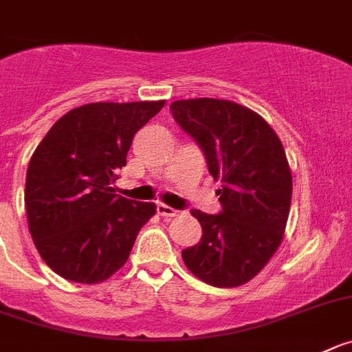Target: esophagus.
Returning a JSON list of instances; mask_svg holds the SVG:
<instances>
[{
	"instance_id": "1",
	"label": "esophagus",
	"mask_w": 352,
	"mask_h": 352,
	"mask_svg": "<svg viewBox=\"0 0 352 352\" xmlns=\"http://www.w3.org/2000/svg\"><path fill=\"white\" fill-rule=\"evenodd\" d=\"M157 212H159L160 216H164V218H173V216L179 214L178 209H174V208H170V206H166V204L157 206Z\"/></svg>"
}]
</instances>
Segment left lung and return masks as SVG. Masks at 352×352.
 I'll return each mask as SVG.
<instances>
[{
  "label": "left lung",
  "instance_id": "left-lung-1",
  "mask_svg": "<svg viewBox=\"0 0 352 352\" xmlns=\"http://www.w3.org/2000/svg\"><path fill=\"white\" fill-rule=\"evenodd\" d=\"M174 120L197 141L209 173L221 179V212L192 209L201 243L182 251L186 269L216 288L251 281L285 237L292 170L281 140L258 113L225 99H183Z\"/></svg>",
  "mask_w": 352,
  "mask_h": 352
}]
</instances>
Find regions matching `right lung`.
Returning a JSON list of instances; mask_svg holds the SVG:
<instances>
[{"label": "right lung", "instance_id": "add662e5", "mask_svg": "<svg viewBox=\"0 0 352 352\" xmlns=\"http://www.w3.org/2000/svg\"><path fill=\"white\" fill-rule=\"evenodd\" d=\"M166 101L90 102L60 117L29 160L25 211L45 263L67 281L96 285L124 267L153 202L117 195L132 138Z\"/></svg>", "mask_w": 352, "mask_h": 352}]
</instances>
